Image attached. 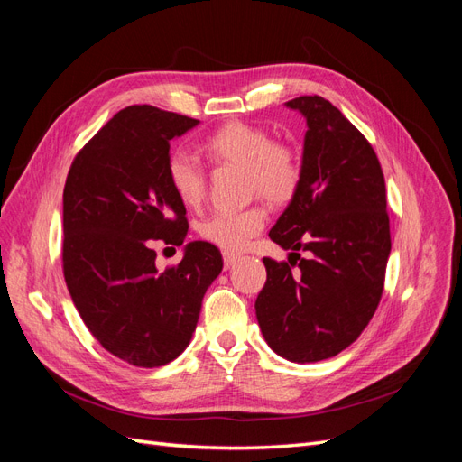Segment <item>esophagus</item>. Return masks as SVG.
<instances>
[{
    "label": "esophagus",
    "instance_id": "obj_1",
    "mask_svg": "<svg viewBox=\"0 0 462 462\" xmlns=\"http://www.w3.org/2000/svg\"><path fill=\"white\" fill-rule=\"evenodd\" d=\"M239 254H235V253H223V265H226V270H229V268H233V265L239 262Z\"/></svg>",
    "mask_w": 462,
    "mask_h": 462
}]
</instances>
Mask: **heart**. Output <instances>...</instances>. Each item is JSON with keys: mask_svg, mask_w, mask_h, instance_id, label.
I'll return each instance as SVG.
<instances>
[{"mask_svg": "<svg viewBox=\"0 0 462 462\" xmlns=\"http://www.w3.org/2000/svg\"><path fill=\"white\" fill-rule=\"evenodd\" d=\"M202 150L216 163L245 165L248 189L270 202L282 204L292 199L300 183V162L289 146L273 143L268 131L256 125L235 121L209 134ZM167 177L189 208H197L206 197L208 173L204 162L187 148H177L167 158ZM265 209L250 206L243 209H217L202 226L200 235L208 243L235 253L263 227Z\"/></svg>", "mask_w": 462, "mask_h": 462, "instance_id": "heart-1", "label": "heart"}]
</instances>
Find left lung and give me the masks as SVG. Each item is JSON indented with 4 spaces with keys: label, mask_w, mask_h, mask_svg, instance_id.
<instances>
[{
    "label": "left lung",
    "mask_w": 462,
    "mask_h": 462,
    "mask_svg": "<svg viewBox=\"0 0 462 462\" xmlns=\"http://www.w3.org/2000/svg\"><path fill=\"white\" fill-rule=\"evenodd\" d=\"M285 106L306 119L300 183L270 239L299 256V270L291 256L263 258L268 279L254 306L272 351L306 365L339 355L368 326L391 235L382 165L366 138L321 96Z\"/></svg>",
    "instance_id": "left-lung-1"
}]
</instances>
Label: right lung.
<instances>
[{
    "label": "right lung",
    "mask_w": 462,
    "mask_h": 462,
    "mask_svg": "<svg viewBox=\"0 0 462 462\" xmlns=\"http://www.w3.org/2000/svg\"><path fill=\"white\" fill-rule=\"evenodd\" d=\"M200 121L153 106H129L87 143L63 190V275L77 310L106 351L156 368L189 346L219 250L185 245L160 272L153 241L183 245L185 204L167 177L170 143Z\"/></svg>",
    "instance_id": "obj_1"
}]
</instances>
